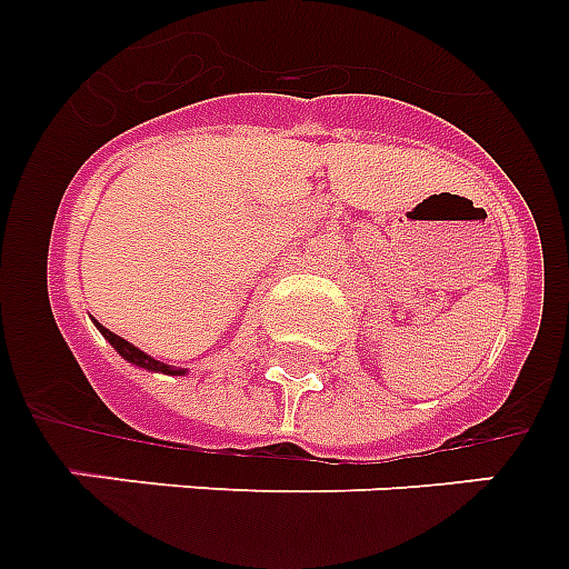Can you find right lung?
<instances>
[{"mask_svg":"<svg viewBox=\"0 0 569 569\" xmlns=\"http://www.w3.org/2000/svg\"><path fill=\"white\" fill-rule=\"evenodd\" d=\"M97 329L102 331V338L111 343L117 352H120L122 358L129 363H134V367H140V370H149V372H163V376H184L188 370H181V367H170V363H163V361H156L152 356H147L143 349H138L134 343H129V340H122L120 335H113V331H108L102 326V322H97Z\"/></svg>","mask_w":569,"mask_h":569,"instance_id":"right-lung-1","label":"right lung"}]
</instances>
